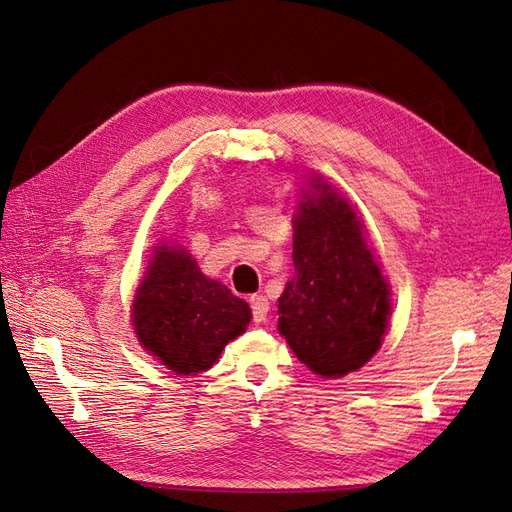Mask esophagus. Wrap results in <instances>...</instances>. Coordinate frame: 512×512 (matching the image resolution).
<instances>
[{"mask_svg": "<svg viewBox=\"0 0 512 512\" xmlns=\"http://www.w3.org/2000/svg\"><path fill=\"white\" fill-rule=\"evenodd\" d=\"M250 307H252L254 322H265L267 320L269 301L262 297V294H252V297H250Z\"/></svg>", "mask_w": 512, "mask_h": 512, "instance_id": "obj_1", "label": "esophagus"}]
</instances>
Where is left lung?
<instances>
[{"label":"left lung","instance_id":"left-lung-1","mask_svg":"<svg viewBox=\"0 0 512 512\" xmlns=\"http://www.w3.org/2000/svg\"><path fill=\"white\" fill-rule=\"evenodd\" d=\"M294 215V277L277 305L299 361L324 378L363 367L382 344L389 286L363 239V224L329 183Z\"/></svg>","mask_w":512,"mask_h":512}]
</instances>
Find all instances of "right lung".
I'll return each mask as SVG.
<instances>
[{
	"label": "right lung",
	"instance_id": "add662e5",
	"mask_svg": "<svg viewBox=\"0 0 512 512\" xmlns=\"http://www.w3.org/2000/svg\"><path fill=\"white\" fill-rule=\"evenodd\" d=\"M250 318L243 299L200 273L188 252L166 245L149 262L134 301V329L141 344L183 376L209 369Z\"/></svg>",
	"mask_w": 512,
	"mask_h": 512
}]
</instances>
